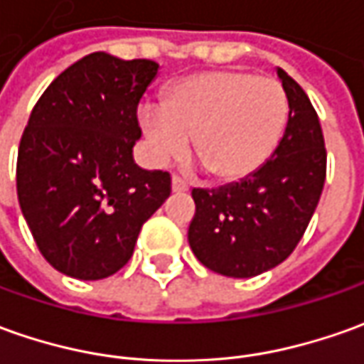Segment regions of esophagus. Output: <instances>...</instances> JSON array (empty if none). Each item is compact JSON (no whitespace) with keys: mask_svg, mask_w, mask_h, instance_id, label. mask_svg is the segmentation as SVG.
I'll list each match as a JSON object with an SVG mask.
<instances>
[{"mask_svg":"<svg viewBox=\"0 0 364 364\" xmlns=\"http://www.w3.org/2000/svg\"><path fill=\"white\" fill-rule=\"evenodd\" d=\"M171 189H173V193L189 191V187H187V185H185L181 179H179V177H173V179H171Z\"/></svg>","mask_w":364,"mask_h":364,"instance_id":"34e87169","label":"esophagus"}]
</instances>
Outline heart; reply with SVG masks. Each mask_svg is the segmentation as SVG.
<instances>
[{"instance_id":"1","label":"heart","mask_w":364,"mask_h":364,"mask_svg":"<svg viewBox=\"0 0 364 364\" xmlns=\"http://www.w3.org/2000/svg\"><path fill=\"white\" fill-rule=\"evenodd\" d=\"M289 123V97L271 77L247 71H207L175 83L165 103H143L139 125L155 165L191 149L217 181H235L263 167Z\"/></svg>"}]
</instances>
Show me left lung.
I'll list each match as a JSON object with an SVG mask.
<instances>
[{"label":"left lung","instance_id":"8db88e82","mask_svg":"<svg viewBox=\"0 0 364 364\" xmlns=\"http://www.w3.org/2000/svg\"><path fill=\"white\" fill-rule=\"evenodd\" d=\"M277 77L289 97V123L275 153L241 181L191 193L189 247L219 275L249 279L283 263L323 193L327 151L317 111L287 71L277 68Z\"/></svg>","mask_w":364,"mask_h":364}]
</instances>
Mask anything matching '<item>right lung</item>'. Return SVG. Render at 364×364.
<instances>
[{
  "label": "right lung",
  "instance_id": "add662e5",
  "mask_svg": "<svg viewBox=\"0 0 364 364\" xmlns=\"http://www.w3.org/2000/svg\"><path fill=\"white\" fill-rule=\"evenodd\" d=\"M157 73L151 59L95 51L53 79L31 111L17 153V199L41 255L63 275L117 273L171 193L169 173L133 159L137 105Z\"/></svg>",
  "mask_w": 364,
  "mask_h": 364
}]
</instances>
